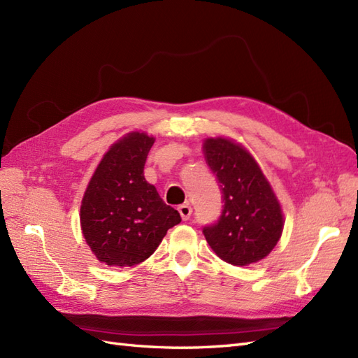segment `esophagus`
I'll list each match as a JSON object with an SVG mask.
<instances>
[{
    "label": "esophagus",
    "instance_id": "1",
    "mask_svg": "<svg viewBox=\"0 0 358 358\" xmlns=\"http://www.w3.org/2000/svg\"><path fill=\"white\" fill-rule=\"evenodd\" d=\"M178 210H179V214H180V217H182V220L183 221H187V220H189V217H191V214H192V209H191V206L188 205H180L179 208H178Z\"/></svg>",
    "mask_w": 358,
    "mask_h": 358
}]
</instances>
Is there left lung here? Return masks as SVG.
Listing matches in <instances>:
<instances>
[{"label":"left lung","instance_id":"left-lung-1","mask_svg":"<svg viewBox=\"0 0 358 358\" xmlns=\"http://www.w3.org/2000/svg\"><path fill=\"white\" fill-rule=\"evenodd\" d=\"M203 152L224 203L217 223L203 227V235L230 265L259 262L271 253L283 231L282 208L271 185L241 144L223 137L206 138Z\"/></svg>","mask_w":358,"mask_h":358}]
</instances>
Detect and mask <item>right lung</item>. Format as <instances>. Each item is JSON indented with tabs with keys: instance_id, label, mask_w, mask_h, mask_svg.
<instances>
[{
	"instance_id": "add662e5",
	"label": "right lung",
	"mask_w": 358,
	"mask_h": 358,
	"mask_svg": "<svg viewBox=\"0 0 358 358\" xmlns=\"http://www.w3.org/2000/svg\"><path fill=\"white\" fill-rule=\"evenodd\" d=\"M155 138L131 132L114 143L92 176L81 203V229L94 256L110 266H134L158 248L167 230L180 223L144 179Z\"/></svg>"
}]
</instances>
